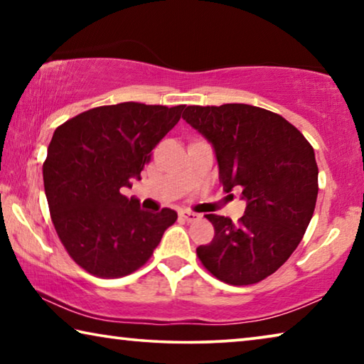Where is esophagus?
I'll return each mask as SVG.
<instances>
[{"label":"esophagus","instance_id":"1","mask_svg":"<svg viewBox=\"0 0 364 364\" xmlns=\"http://www.w3.org/2000/svg\"><path fill=\"white\" fill-rule=\"evenodd\" d=\"M180 217H181L183 220H186L188 223H193V221L200 220V215H199V213L191 212V210H181V212H180Z\"/></svg>","mask_w":364,"mask_h":364}]
</instances>
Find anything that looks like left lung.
I'll return each mask as SVG.
<instances>
[{
	"instance_id": "obj_1",
	"label": "left lung",
	"mask_w": 364,
	"mask_h": 364,
	"mask_svg": "<svg viewBox=\"0 0 364 364\" xmlns=\"http://www.w3.org/2000/svg\"><path fill=\"white\" fill-rule=\"evenodd\" d=\"M183 119L210 141L225 193L247 200L237 223L205 215L215 228L197 257L231 286L260 282L286 263L313 217L318 197L315 151L279 114L249 106H188Z\"/></svg>"
}]
</instances>
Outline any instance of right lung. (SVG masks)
<instances>
[{
    "mask_svg": "<svg viewBox=\"0 0 364 364\" xmlns=\"http://www.w3.org/2000/svg\"><path fill=\"white\" fill-rule=\"evenodd\" d=\"M186 106L122 102L78 114L56 128L43 164L53 225L78 267L97 278H122L149 260L171 208L146 212L123 196L139 178L152 149Z\"/></svg>",
    "mask_w": 364,
    "mask_h": 364,
    "instance_id": "obj_1",
    "label": "right lung"
}]
</instances>
